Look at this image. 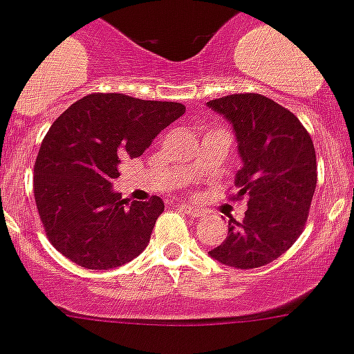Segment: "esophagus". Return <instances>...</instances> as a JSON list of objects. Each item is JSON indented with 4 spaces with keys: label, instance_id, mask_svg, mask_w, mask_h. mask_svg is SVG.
Here are the masks:
<instances>
[{
    "label": "esophagus",
    "instance_id": "1",
    "mask_svg": "<svg viewBox=\"0 0 354 354\" xmlns=\"http://www.w3.org/2000/svg\"><path fill=\"white\" fill-rule=\"evenodd\" d=\"M180 209H182L185 214H189V216H202V211L198 209V207H192V205H180Z\"/></svg>",
    "mask_w": 354,
    "mask_h": 354
}]
</instances>
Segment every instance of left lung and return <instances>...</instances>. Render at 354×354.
<instances>
[{
    "label": "left lung",
    "mask_w": 354,
    "mask_h": 354,
    "mask_svg": "<svg viewBox=\"0 0 354 354\" xmlns=\"http://www.w3.org/2000/svg\"><path fill=\"white\" fill-rule=\"evenodd\" d=\"M232 123L243 167L231 200H247L243 222L229 220L222 245L209 251L234 269L271 263L297 242L317 187V152L289 109L261 94H229L207 102Z\"/></svg>",
    "instance_id": "8db88e82"
}]
</instances>
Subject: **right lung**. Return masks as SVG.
<instances>
[{
    "label": "right lung",
    "mask_w": 354,
    "mask_h": 354,
    "mask_svg": "<svg viewBox=\"0 0 354 354\" xmlns=\"http://www.w3.org/2000/svg\"><path fill=\"white\" fill-rule=\"evenodd\" d=\"M185 112L176 102L94 93L50 125L34 163V200L54 249L87 269H114L147 247L165 205L158 196L123 200L112 180L125 158Z\"/></svg>",
    "instance_id": "right-lung-1"
}]
</instances>
